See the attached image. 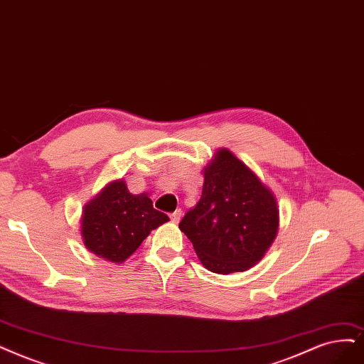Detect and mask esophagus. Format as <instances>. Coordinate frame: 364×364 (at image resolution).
Wrapping results in <instances>:
<instances>
[{
    "mask_svg": "<svg viewBox=\"0 0 364 364\" xmlns=\"http://www.w3.org/2000/svg\"><path fill=\"white\" fill-rule=\"evenodd\" d=\"M169 218H171V220H172L173 223H178V222L181 220V218H183V211H181V210H175Z\"/></svg>",
    "mask_w": 364,
    "mask_h": 364,
    "instance_id": "esophagus-1",
    "label": "esophagus"
}]
</instances>
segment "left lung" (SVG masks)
<instances>
[{"instance_id": "obj_1", "label": "left lung", "mask_w": 364, "mask_h": 364, "mask_svg": "<svg viewBox=\"0 0 364 364\" xmlns=\"http://www.w3.org/2000/svg\"><path fill=\"white\" fill-rule=\"evenodd\" d=\"M178 226L210 272H246L276 238L277 200L253 171L222 148L204 169L199 203Z\"/></svg>"}]
</instances>
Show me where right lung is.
<instances>
[{
  "mask_svg": "<svg viewBox=\"0 0 364 364\" xmlns=\"http://www.w3.org/2000/svg\"><path fill=\"white\" fill-rule=\"evenodd\" d=\"M168 220L165 213L153 208V200L146 193L132 195L126 183L117 180L84 207L80 234L90 252L121 264L148 234Z\"/></svg>",
  "mask_w": 364,
  "mask_h": 364,
  "instance_id": "obj_1",
  "label": "right lung"
}]
</instances>
